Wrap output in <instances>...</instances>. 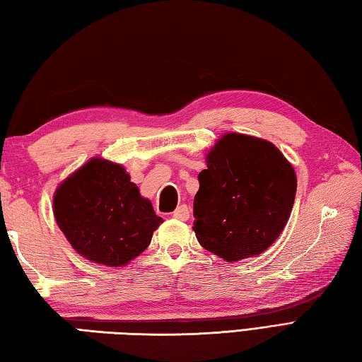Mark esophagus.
<instances>
[{
    "label": "esophagus",
    "instance_id": "obj_1",
    "mask_svg": "<svg viewBox=\"0 0 362 362\" xmlns=\"http://www.w3.org/2000/svg\"><path fill=\"white\" fill-rule=\"evenodd\" d=\"M173 218L180 220V221H187V220L189 218V210H188V207H187V206L177 207V209L174 210V214H173Z\"/></svg>",
    "mask_w": 362,
    "mask_h": 362
}]
</instances>
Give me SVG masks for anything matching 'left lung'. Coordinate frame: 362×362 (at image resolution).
<instances>
[{"label": "left lung", "instance_id": "left-lung-1", "mask_svg": "<svg viewBox=\"0 0 362 362\" xmlns=\"http://www.w3.org/2000/svg\"><path fill=\"white\" fill-rule=\"evenodd\" d=\"M194 196L199 244L228 262L258 256L290 220L298 179L272 142L226 133L206 153Z\"/></svg>", "mask_w": 362, "mask_h": 362}]
</instances>
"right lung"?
<instances>
[{"label":"right lung","instance_id":"obj_1","mask_svg":"<svg viewBox=\"0 0 362 362\" xmlns=\"http://www.w3.org/2000/svg\"><path fill=\"white\" fill-rule=\"evenodd\" d=\"M54 216L78 255L107 267H123L137 258L163 223L122 164L101 156L57 187Z\"/></svg>","mask_w":362,"mask_h":362}]
</instances>
